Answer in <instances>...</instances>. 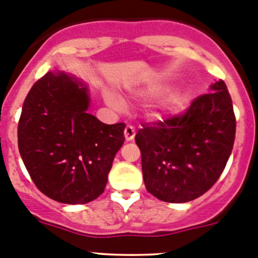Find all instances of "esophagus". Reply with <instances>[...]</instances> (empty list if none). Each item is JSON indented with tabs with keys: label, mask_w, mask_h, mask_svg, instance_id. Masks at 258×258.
<instances>
[{
	"label": "esophagus",
	"mask_w": 258,
	"mask_h": 258,
	"mask_svg": "<svg viewBox=\"0 0 258 258\" xmlns=\"http://www.w3.org/2000/svg\"><path fill=\"white\" fill-rule=\"evenodd\" d=\"M124 138H126V141H132L136 136V131H135V128L132 126H126V128H124Z\"/></svg>",
	"instance_id": "obj_1"
}]
</instances>
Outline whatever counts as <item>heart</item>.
I'll return each mask as SVG.
<instances>
[{"label": "heart", "mask_w": 258, "mask_h": 258, "mask_svg": "<svg viewBox=\"0 0 258 258\" xmlns=\"http://www.w3.org/2000/svg\"><path fill=\"white\" fill-rule=\"evenodd\" d=\"M159 93H161V91H159L158 89H151V90L143 91V93H141V95L146 97H154L157 96V95H159ZM105 99H106L107 104L110 105V106L115 107L116 110L122 111L124 110V107H126L123 100H122L121 97H118L117 95L112 93H107L106 96H105ZM185 104H186L185 95L180 93V91H174V93L168 95L163 101H162L161 112L162 113L180 112V111L185 107Z\"/></svg>", "instance_id": "obj_1"}]
</instances>
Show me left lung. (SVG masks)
<instances>
[{
    "mask_svg": "<svg viewBox=\"0 0 258 258\" xmlns=\"http://www.w3.org/2000/svg\"><path fill=\"white\" fill-rule=\"evenodd\" d=\"M188 110L164 121L142 123L135 141L148 193L167 203H186L207 193L231 154L236 118L222 80Z\"/></svg>",
    "mask_w": 258,
    "mask_h": 258,
    "instance_id": "obj_1",
    "label": "left lung"
}]
</instances>
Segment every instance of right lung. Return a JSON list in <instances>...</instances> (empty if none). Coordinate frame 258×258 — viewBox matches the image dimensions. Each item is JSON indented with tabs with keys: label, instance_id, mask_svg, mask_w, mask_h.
<instances>
[{
	"label": "right lung",
	"instance_id": "obj_1",
	"mask_svg": "<svg viewBox=\"0 0 258 258\" xmlns=\"http://www.w3.org/2000/svg\"><path fill=\"white\" fill-rule=\"evenodd\" d=\"M88 88L63 72L32 86L18 122V148L36 186L55 202L86 204L105 190L124 142L123 122L102 123L88 113Z\"/></svg>",
	"mask_w": 258,
	"mask_h": 258
}]
</instances>
